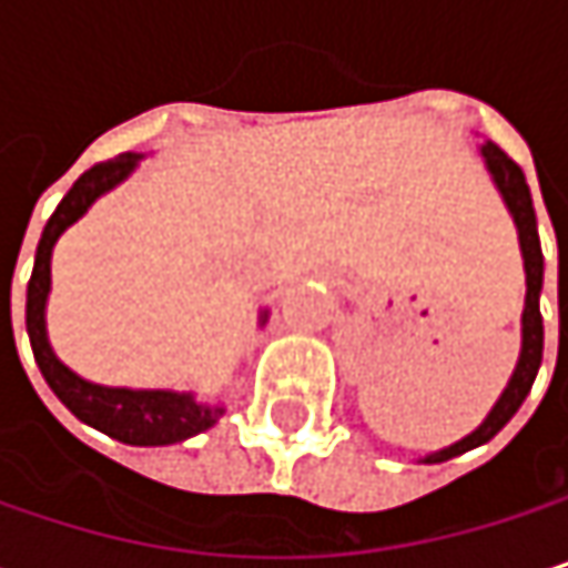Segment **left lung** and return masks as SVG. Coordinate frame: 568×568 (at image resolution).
Returning <instances> with one entry per match:
<instances>
[{
    "instance_id": "left-lung-1",
    "label": "left lung",
    "mask_w": 568,
    "mask_h": 568,
    "mask_svg": "<svg viewBox=\"0 0 568 568\" xmlns=\"http://www.w3.org/2000/svg\"><path fill=\"white\" fill-rule=\"evenodd\" d=\"M480 158L487 164V171L494 176L507 210H510L513 223H516V233H519V250H523V270H526V305H523V348H519V362L513 368L510 385L504 388L500 400L494 404V410L484 417V424L467 434L464 440L444 447V450H434L424 457V464H440V460H450L457 454H467L480 444H487L490 437H497L504 430V424L510 420L513 414L519 410V404L526 400L532 382H536V372H539V362H542V315H539V292H542V250H539V233H536V210H532V196H529V186H526V176L519 171V164L510 161L494 141H487L480 148Z\"/></svg>"
}]
</instances>
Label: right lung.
Wrapping results in <instances>:
<instances>
[{
  "label": "right lung",
  "mask_w": 568,
  "mask_h": 568,
  "mask_svg": "<svg viewBox=\"0 0 568 568\" xmlns=\"http://www.w3.org/2000/svg\"><path fill=\"white\" fill-rule=\"evenodd\" d=\"M138 161L141 154H121L114 161L94 164L61 196L36 250V270L29 280V295H26V328H29V342H32L42 378L78 420L104 430L108 437L121 444L164 447V444H180L193 434H203L223 417L226 407L200 404L186 392H161V388L134 392V388H108V385L84 382L81 375H74L68 365L58 362V355L49 345V332H45V302L52 288V250H55L58 236L71 223H78L98 196L124 183L134 173ZM260 322H266V312H260Z\"/></svg>",
  "instance_id": "1"
}]
</instances>
